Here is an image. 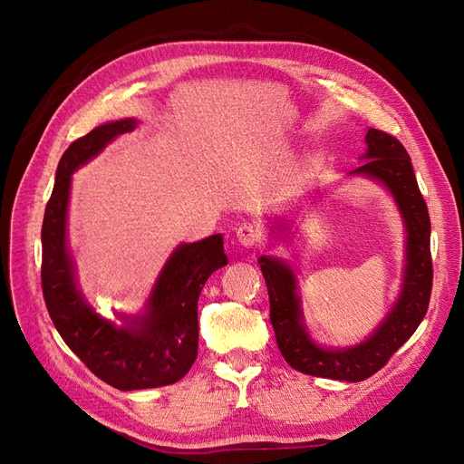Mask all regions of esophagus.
I'll list each match as a JSON object with an SVG mask.
<instances>
[{"label":"esophagus","mask_w":464,"mask_h":464,"mask_svg":"<svg viewBox=\"0 0 464 464\" xmlns=\"http://www.w3.org/2000/svg\"><path fill=\"white\" fill-rule=\"evenodd\" d=\"M236 237H237V242H240L244 247H254V246L261 244L263 234H261L259 227H256V224L244 222L242 227L236 230Z\"/></svg>","instance_id":"1"}]
</instances>
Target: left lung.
<instances>
[{
    "instance_id": "1",
    "label": "left lung",
    "mask_w": 464,
    "mask_h": 464,
    "mask_svg": "<svg viewBox=\"0 0 464 464\" xmlns=\"http://www.w3.org/2000/svg\"><path fill=\"white\" fill-rule=\"evenodd\" d=\"M368 150L353 174L368 176L383 184L404 218L406 266L401 296L370 339L348 348H323L315 344L304 327L296 278L290 266L275 257H261V273L269 290L271 325L280 354L294 370L307 375L363 382L382 370L389 358L411 339L422 323L431 296L433 266L430 254V215L420 193L409 152L397 137L368 130Z\"/></svg>"
}]
</instances>
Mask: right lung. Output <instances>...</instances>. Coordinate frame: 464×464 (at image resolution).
<instances>
[{"label":"right lung","mask_w":464,"mask_h":464,"mask_svg":"<svg viewBox=\"0 0 464 464\" xmlns=\"http://www.w3.org/2000/svg\"><path fill=\"white\" fill-rule=\"evenodd\" d=\"M135 125L130 118L110 121L69 145L42 222V292L53 325L96 377L120 391L172 385L189 372L198 358L199 294L228 263L222 234L181 244L154 283L147 314L125 317L123 325L98 315L82 298L65 242L72 174Z\"/></svg>","instance_id":"right-lung-1"}]
</instances>
